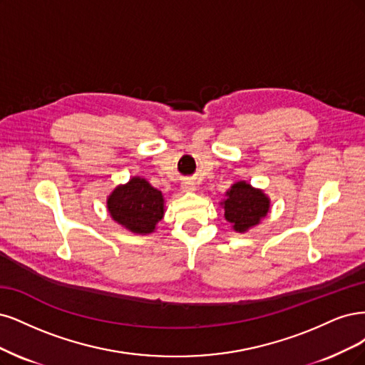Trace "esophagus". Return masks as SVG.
I'll return each mask as SVG.
<instances>
[{
	"instance_id": "obj_1",
	"label": "esophagus",
	"mask_w": 365,
	"mask_h": 365,
	"mask_svg": "<svg viewBox=\"0 0 365 365\" xmlns=\"http://www.w3.org/2000/svg\"><path fill=\"white\" fill-rule=\"evenodd\" d=\"M182 191L183 192H192L195 191V182L191 179H186L182 182Z\"/></svg>"
}]
</instances>
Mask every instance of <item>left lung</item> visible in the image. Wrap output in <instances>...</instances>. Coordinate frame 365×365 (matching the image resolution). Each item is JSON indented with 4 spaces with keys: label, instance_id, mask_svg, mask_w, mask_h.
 <instances>
[{
    "label": "left lung",
    "instance_id": "left-lung-1",
    "mask_svg": "<svg viewBox=\"0 0 365 365\" xmlns=\"http://www.w3.org/2000/svg\"><path fill=\"white\" fill-rule=\"evenodd\" d=\"M225 207V217L233 230L244 233L259 225L269 210V198L262 190L253 187L244 180L233 183L226 192V200L220 203Z\"/></svg>",
    "mask_w": 365,
    "mask_h": 365
}]
</instances>
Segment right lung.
Returning a JSON list of instances; mask_svg holds the SVG:
<instances>
[{
	"instance_id": "1",
	"label": "right lung",
	"mask_w": 365,
	"mask_h": 365,
	"mask_svg": "<svg viewBox=\"0 0 365 365\" xmlns=\"http://www.w3.org/2000/svg\"><path fill=\"white\" fill-rule=\"evenodd\" d=\"M110 217L133 233L147 235L156 230L165 214V200L156 187L143 178H132L118 185L108 197Z\"/></svg>"
}]
</instances>
